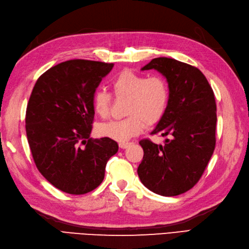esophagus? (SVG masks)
I'll list each match as a JSON object with an SVG mask.
<instances>
[{
	"mask_svg": "<svg viewBox=\"0 0 249 249\" xmlns=\"http://www.w3.org/2000/svg\"><path fill=\"white\" fill-rule=\"evenodd\" d=\"M130 145H131V142H119V147H120L121 149H125V148H128Z\"/></svg>",
	"mask_w": 249,
	"mask_h": 249,
	"instance_id": "34e87169",
	"label": "esophagus"
}]
</instances>
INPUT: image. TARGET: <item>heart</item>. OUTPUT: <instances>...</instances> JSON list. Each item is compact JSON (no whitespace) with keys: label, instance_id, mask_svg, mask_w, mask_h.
<instances>
[{"label":"heart","instance_id":"obj_1","mask_svg":"<svg viewBox=\"0 0 249 249\" xmlns=\"http://www.w3.org/2000/svg\"><path fill=\"white\" fill-rule=\"evenodd\" d=\"M114 93L117 97H128L125 114L128 117L110 120L97 126L99 135L124 142L139 134L143 123L147 125L158 124L167 108L169 90L162 76H150L125 69L112 81ZM110 95L104 90H97L92 96V108L98 116L106 118L109 114Z\"/></svg>","mask_w":249,"mask_h":249}]
</instances>
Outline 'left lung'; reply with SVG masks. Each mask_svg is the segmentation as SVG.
Instances as JSON below:
<instances>
[{"label":"left lung","mask_w":249,"mask_h":249,"mask_svg":"<svg viewBox=\"0 0 249 249\" xmlns=\"http://www.w3.org/2000/svg\"><path fill=\"white\" fill-rule=\"evenodd\" d=\"M154 69L167 81L169 99L162 119L151 134L165 143L140 142L142 161L137 168L142 183L161 196H177L200 179L215 148L216 103L199 69L168 57L153 58L141 70Z\"/></svg>","instance_id":"obj_1"}]
</instances>
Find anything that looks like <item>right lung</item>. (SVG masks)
<instances>
[{
    "instance_id": "obj_1",
    "label": "right lung",
    "mask_w": 249,
    "mask_h": 249,
    "mask_svg": "<svg viewBox=\"0 0 249 249\" xmlns=\"http://www.w3.org/2000/svg\"><path fill=\"white\" fill-rule=\"evenodd\" d=\"M113 67L85 59L60 63L39 76L27 103L26 136L36 166L68 194H86L100 185L107 161L118 151L108 137L90 139L92 96Z\"/></svg>"
}]
</instances>
